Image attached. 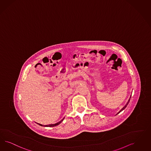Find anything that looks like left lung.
Wrapping results in <instances>:
<instances>
[{"label": "left lung", "mask_w": 151, "mask_h": 151, "mask_svg": "<svg viewBox=\"0 0 151 151\" xmlns=\"http://www.w3.org/2000/svg\"><path fill=\"white\" fill-rule=\"evenodd\" d=\"M129 101H130V99H129V100H128V103H127V104H126V105H125L124 106V107H123V108H122V109H121V110H120L119 112V113H118V114H119V113H120V112H121V111H122V110H123L125 108H126V107H127V105H128V103H129Z\"/></svg>", "instance_id": "left-lung-1"}]
</instances>
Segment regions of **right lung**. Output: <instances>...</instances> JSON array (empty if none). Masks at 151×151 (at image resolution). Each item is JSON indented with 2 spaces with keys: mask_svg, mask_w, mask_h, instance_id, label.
<instances>
[{
  "mask_svg": "<svg viewBox=\"0 0 151 151\" xmlns=\"http://www.w3.org/2000/svg\"><path fill=\"white\" fill-rule=\"evenodd\" d=\"M65 118H63V119L61 120L60 122H58L57 123H56V124H50V125H43L41 124H39V123H37L38 124L40 125H41V126H44V127H55V126H56L57 125L60 124L63 121V120Z\"/></svg>",
  "mask_w": 151,
  "mask_h": 151,
  "instance_id": "add662e5",
  "label": "right lung"
}]
</instances>
